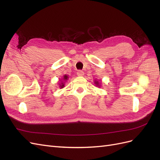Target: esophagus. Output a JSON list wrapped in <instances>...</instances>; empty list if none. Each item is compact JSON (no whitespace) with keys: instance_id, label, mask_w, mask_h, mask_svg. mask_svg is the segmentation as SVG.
Here are the masks:
<instances>
[{"instance_id":"1","label":"esophagus","mask_w":160,"mask_h":160,"mask_svg":"<svg viewBox=\"0 0 160 160\" xmlns=\"http://www.w3.org/2000/svg\"><path fill=\"white\" fill-rule=\"evenodd\" d=\"M77 75L78 76H82L84 75V72H82V70H79L78 72H77Z\"/></svg>"}]
</instances>
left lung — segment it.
<instances>
[{
  "instance_id": "8db88e82",
  "label": "left lung",
  "mask_w": 160,
  "mask_h": 160,
  "mask_svg": "<svg viewBox=\"0 0 160 160\" xmlns=\"http://www.w3.org/2000/svg\"><path fill=\"white\" fill-rule=\"evenodd\" d=\"M95 84H97V85H98V82H96Z\"/></svg>"
}]
</instances>
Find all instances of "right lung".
Masks as SVG:
<instances>
[{
  "label": "right lung",
  "mask_w": 160,
  "mask_h": 160,
  "mask_svg": "<svg viewBox=\"0 0 160 160\" xmlns=\"http://www.w3.org/2000/svg\"><path fill=\"white\" fill-rule=\"evenodd\" d=\"M64 80H66L68 79V76L66 75H65L64 76H63V78ZM60 87L62 88L63 87H64V84H63V82H62V84H60Z\"/></svg>",
  "instance_id": "right-lung-1"
}]
</instances>
